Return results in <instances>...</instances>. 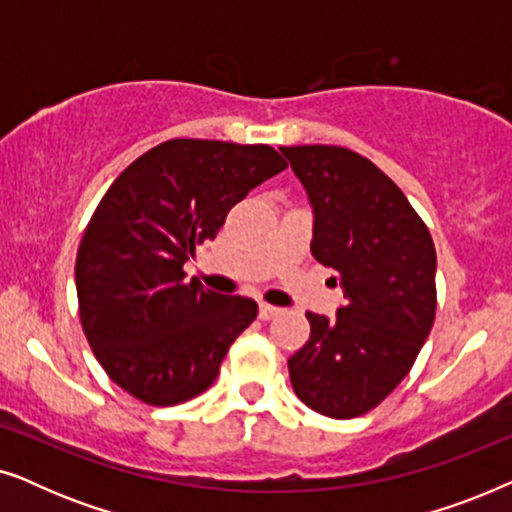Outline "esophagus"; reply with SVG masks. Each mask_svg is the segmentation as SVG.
I'll return each instance as SVG.
<instances>
[{"instance_id":"34e87169","label":"esophagus","mask_w":512,"mask_h":512,"mask_svg":"<svg viewBox=\"0 0 512 512\" xmlns=\"http://www.w3.org/2000/svg\"><path fill=\"white\" fill-rule=\"evenodd\" d=\"M277 314H279V307H275V305L261 303V307H258V317H261L263 321H270V319H275Z\"/></svg>"}]
</instances>
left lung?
Masks as SVG:
<instances>
[{"instance_id":"obj_1","label":"left lung","mask_w":512,"mask_h":512,"mask_svg":"<svg viewBox=\"0 0 512 512\" xmlns=\"http://www.w3.org/2000/svg\"><path fill=\"white\" fill-rule=\"evenodd\" d=\"M314 207L312 256L345 289L335 321L307 312L293 391L333 419L377 408L410 373L436 321V247L401 188L345 146H282Z\"/></svg>"}]
</instances>
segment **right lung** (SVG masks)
<instances>
[{
  "label": "right lung",
  "instance_id": "add662e5",
  "mask_svg": "<svg viewBox=\"0 0 512 512\" xmlns=\"http://www.w3.org/2000/svg\"><path fill=\"white\" fill-rule=\"evenodd\" d=\"M286 170L268 144L167 139L118 174L83 230L76 296L95 359L146 405H179L212 387L223 356L256 319L251 298L186 279L195 244L230 207Z\"/></svg>",
  "mask_w": 512,
  "mask_h": 512
}]
</instances>
